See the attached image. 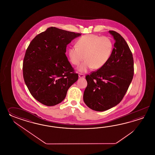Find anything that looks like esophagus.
I'll return each mask as SVG.
<instances>
[{"label": "esophagus", "mask_w": 155, "mask_h": 155, "mask_svg": "<svg viewBox=\"0 0 155 155\" xmlns=\"http://www.w3.org/2000/svg\"><path fill=\"white\" fill-rule=\"evenodd\" d=\"M79 77L80 78H85V75L82 74H79Z\"/></svg>", "instance_id": "esophagus-1"}]
</instances>
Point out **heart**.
<instances>
[{
  "label": "heart",
  "mask_w": 155,
  "mask_h": 155,
  "mask_svg": "<svg viewBox=\"0 0 155 155\" xmlns=\"http://www.w3.org/2000/svg\"><path fill=\"white\" fill-rule=\"evenodd\" d=\"M112 40L106 36L95 34H86L81 36L76 46H70L68 50L70 61L75 65H78L84 58L85 61L78 68L81 73L87 72L93 68L101 69L108 61L112 54Z\"/></svg>",
  "instance_id": "b5f03b06"
}]
</instances>
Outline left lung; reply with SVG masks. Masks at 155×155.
Masks as SVG:
<instances>
[{
    "label": "left lung",
    "mask_w": 155,
    "mask_h": 155,
    "mask_svg": "<svg viewBox=\"0 0 155 155\" xmlns=\"http://www.w3.org/2000/svg\"><path fill=\"white\" fill-rule=\"evenodd\" d=\"M109 32L115 40L111 55L104 66L85 78L87 85L84 101L96 111H106L119 104L134 76V59L128 44L119 33Z\"/></svg>",
    "instance_id": "left-lung-1"
}]
</instances>
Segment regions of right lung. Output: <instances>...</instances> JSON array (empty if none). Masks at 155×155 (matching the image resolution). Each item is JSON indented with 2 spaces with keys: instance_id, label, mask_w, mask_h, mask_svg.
I'll list each match as a JSON object with an SVG mask.
<instances>
[{
  "instance_id": "add662e5",
  "label": "right lung",
  "mask_w": 155,
  "mask_h": 155,
  "mask_svg": "<svg viewBox=\"0 0 155 155\" xmlns=\"http://www.w3.org/2000/svg\"><path fill=\"white\" fill-rule=\"evenodd\" d=\"M79 33L50 27L30 43L23 61L24 81L31 95L44 105L62 102L78 74L65 55L66 46Z\"/></svg>"
}]
</instances>
